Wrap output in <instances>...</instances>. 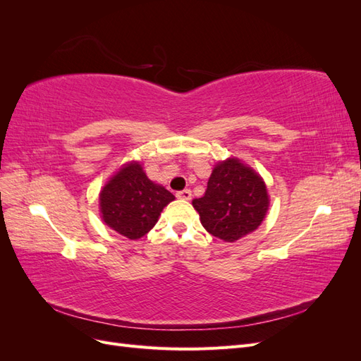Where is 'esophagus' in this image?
Wrapping results in <instances>:
<instances>
[{
    "mask_svg": "<svg viewBox=\"0 0 361 361\" xmlns=\"http://www.w3.org/2000/svg\"><path fill=\"white\" fill-rule=\"evenodd\" d=\"M176 197L182 200H191V191L190 190H182L176 192Z\"/></svg>",
    "mask_w": 361,
    "mask_h": 361,
    "instance_id": "esophagus-1",
    "label": "esophagus"
}]
</instances>
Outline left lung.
Returning <instances> with one entry per match:
<instances>
[{
  "mask_svg": "<svg viewBox=\"0 0 361 361\" xmlns=\"http://www.w3.org/2000/svg\"><path fill=\"white\" fill-rule=\"evenodd\" d=\"M268 204L265 182L236 158L218 162L204 194L192 200L203 227L226 243L256 231Z\"/></svg>",
  "mask_w": 361,
  "mask_h": 361,
  "instance_id": "left-lung-1",
  "label": "left lung"
}]
</instances>
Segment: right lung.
Returning a JSON list of instances; mask_svg holds the SVG:
<instances>
[{
	"mask_svg": "<svg viewBox=\"0 0 361 361\" xmlns=\"http://www.w3.org/2000/svg\"><path fill=\"white\" fill-rule=\"evenodd\" d=\"M104 221L129 239L145 236L174 195L147 179L140 164L130 162L101 191Z\"/></svg>",
	"mask_w": 361,
	"mask_h": 361,
	"instance_id": "add662e5",
	"label": "right lung"
}]
</instances>
